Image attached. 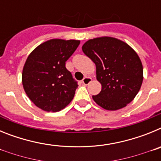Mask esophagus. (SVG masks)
<instances>
[{"instance_id": "34e87169", "label": "esophagus", "mask_w": 161, "mask_h": 161, "mask_svg": "<svg viewBox=\"0 0 161 161\" xmlns=\"http://www.w3.org/2000/svg\"><path fill=\"white\" fill-rule=\"evenodd\" d=\"M91 81H92V79H91L90 77H88V76H86V77H85L83 80H82V83H83L85 85H89Z\"/></svg>"}]
</instances>
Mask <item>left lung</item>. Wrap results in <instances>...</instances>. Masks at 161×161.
<instances>
[{
	"label": "left lung",
	"instance_id": "1",
	"mask_svg": "<svg viewBox=\"0 0 161 161\" xmlns=\"http://www.w3.org/2000/svg\"><path fill=\"white\" fill-rule=\"evenodd\" d=\"M82 51L96 65L102 90L93 99L98 106L117 110L136 97L143 83V65L128 44L112 37H100L85 42Z\"/></svg>",
	"mask_w": 161,
	"mask_h": 161
}]
</instances>
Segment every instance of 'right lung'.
I'll return each instance as SVG.
<instances>
[{"label": "right lung", "mask_w": 161, "mask_h": 161, "mask_svg": "<svg viewBox=\"0 0 161 161\" xmlns=\"http://www.w3.org/2000/svg\"><path fill=\"white\" fill-rule=\"evenodd\" d=\"M79 40L51 39L29 55L22 75L24 90L37 107L58 112L72 102L77 82L65 62L79 46Z\"/></svg>", "instance_id": "right-lung-1"}]
</instances>
